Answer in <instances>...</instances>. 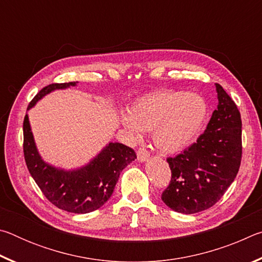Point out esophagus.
Listing matches in <instances>:
<instances>
[{"instance_id": "esophagus-1", "label": "esophagus", "mask_w": 262, "mask_h": 262, "mask_svg": "<svg viewBox=\"0 0 262 262\" xmlns=\"http://www.w3.org/2000/svg\"><path fill=\"white\" fill-rule=\"evenodd\" d=\"M149 158H150V152L147 149L141 147L139 150H137V159H139V162H145L148 161Z\"/></svg>"}]
</instances>
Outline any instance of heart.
Wrapping results in <instances>:
<instances>
[{
	"instance_id": "obj_1",
	"label": "heart",
	"mask_w": 262,
	"mask_h": 262,
	"mask_svg": "<svg viewBox=\"0 0 262 262\" xmlns=\"http://www.w3.org/2000/svg\"><path fill=\"white\" fill-rule=\"evenodd\" d=\"M208 115L206 100L185 91L157 90L140 97L122 117L123 127L134 137L152 132L156 148L174 154L187 148L200 133Z\"/></svg>"
}]
</instances>
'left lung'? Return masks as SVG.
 <instances>
[{
	"label": "left lung",
	"instance_id": "8db88e82",
	"mask_svg": "<svg viewBox=\"0 0 262 262\" xmlns=\"http://www.w3.org/2000/svg\"><path fill=\"white\" fill-rule=\"evenodd\" d=\"M219 105L203 134L166 161L171 181L162 200L172 210L195 214L215 205L236 178L242 162V119L237 105L216 83Z\"/></svg>",
	"mask_w": 262,
	"mask_h": 262
}]
</instances>
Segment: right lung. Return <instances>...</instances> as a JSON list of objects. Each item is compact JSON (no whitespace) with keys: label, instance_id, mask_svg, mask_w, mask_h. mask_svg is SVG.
<instances>
[{"label":"right lung","instance_id":"obj_1","mask_svg":"<svg viewBox=\"0 0 262 262\" xmlns=\"http://www.w3.org/2000/svg\"><path fill=\"white\" fill-rule=\"evenodd\" d=\"M77 82L50 84L35 95L28 110L56 89L75 86ZM23 133L24 158L30 174L48 201L62 210L75 214H86L99 209L112 195L120 172L136 158L132 148L111 142L88 165L64 171L41 159L35 147L28 114L24 118Z\"/></svg>","mask_w":262,"mask_h":262}]
</instances>
